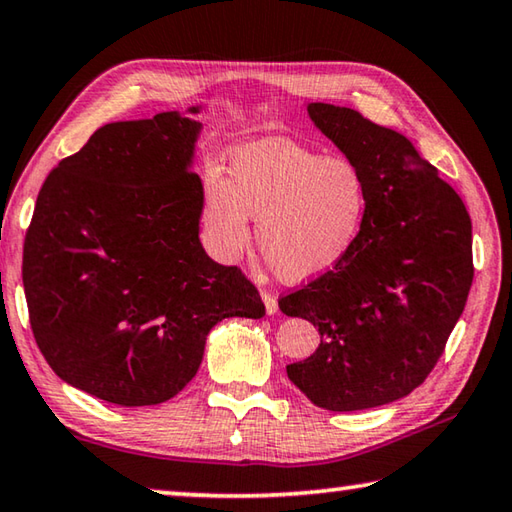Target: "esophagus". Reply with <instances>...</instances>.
I'll list each match as a JSON object with an SVG mask.
<instances>
[{
    "label": "esophagus",
    "mask_w": 512,
    "mask_h": 512,
    "mask_svg": "<svg viewBox=\"0 0 512 512\" xmlns=\"http://www.w3.org/2000/svg\"><path fill=\"white\" fill-rule=\"evenodd\" d=\"M262 300H264L266 314H275V311H277V298L273 296V293H268V291H262Z\"/></svg>",
    "instance_id": "1"
}]
</instances>
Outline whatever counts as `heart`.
<instances>
[{
  "label": "heart",
  "instance_id": "obj_1",
  "mask_svg": "<svg viewBox=\"0 0 512 512\" xmlns=\"http://www.w3.org/2000/svg\"><path fill=\"white\" fill-rule=\"evenodd\" d=\"M368 214V189L348 160L323 158L287 140L259 137L232 146L225 178L203 183V228L221 262H237L257 246L287 282L334 271L357 246Z\"/></svg>",
  "mask_w": 512,
  "mask_h": 512
}]
</instances>
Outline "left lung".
<instances>
[{
	"instance_id": "8db88e82",
	"label": "left lung",
	"mask_w": 512,
	"mask_h": 512,
	"mask_svg": "<svg viewBox=\"0 0 512 512\" xmlns=\"http://www.w3.org/2000/svg\"><path fill=\"white\" fill-rule=\"evenodd\" d=\"M307 112L361 171L368 214L343 264L280 298L320 334L287 375L320 409H375L418 388L443 354L472 287V221L402 133L332 103Z\"/></svg>"
}]
</instances>
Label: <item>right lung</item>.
I'll return each mask as SVG.
<instances>
[{"label":"right lung","instance_id":"1","mask_svg":"<svg viewBox=\"0 0 512 512\" xmlns=\"http://www.w3.org/2000/svg\"><path fill=\"white\" fill-rule=\"evenodd\" d=\"M198 112L101 126L38 194L22 259L33 336L60 379L103 402L171 400L216 323L266 311L198 239Z\"/></svg>","mask_w":512,"mask_h":512}]
</instances>
